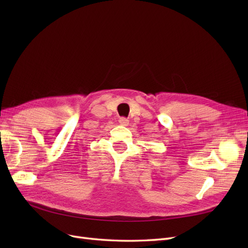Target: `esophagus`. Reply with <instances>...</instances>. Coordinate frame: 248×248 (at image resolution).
<instances>
[{
  "mask_svg": "<svg viewBox=\"0 0 248 248\" xmlns=\"http://www.w3.org/2000/svg\"><path fill=\"white\" fill-rule=\"evenodd\" d=\"M119 123L121 124V125H123V126H127V125L129 124V120L126 119V118H120L119 119Z\"/></svg>",
  "mask_w": 248,
  "mask_h": 248,
  "instance_id": "34e87169",
  "label": "esophagus"
}]
</instances>
